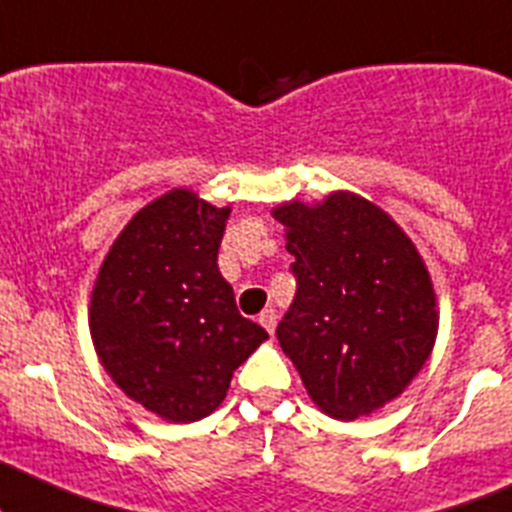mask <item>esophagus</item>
<instances>
[{
    "instance_id": "obj_1",
    "label": "esophagus",
    "mask_w": 512,
    "mask_h": 512,
    "mask_svg": "<svg viewBox=\"0 0 512 512\" xmlns=\"http://www.w3.org/2000/svg\"><path fill=\"white\" fill-rule=\"evenodd\" d=\"M257 320H260V325L265 327V330L270 332V335H272V332H275V325H277V312L272 310V307H270V310H262V312H260V317H257Z\"/></svg>"
}]
</instances>
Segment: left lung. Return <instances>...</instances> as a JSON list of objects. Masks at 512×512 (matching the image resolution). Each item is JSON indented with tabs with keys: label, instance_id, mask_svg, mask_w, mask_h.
I'll use <instances>...</instances> for the list:
<instances>
[{
	"label": "left lung",
	"instance_id": "8db88e82",
	"mask_svg": "<svg viewBox=\"0 0 512 512\" xmlns=\"http://www.w3.org/2000/svg\"><path fill=\"white\" fill-rule=\"evenodd\" d=\"M297 292L277 325L282 352L327 418L385 408L423 370L438 337L433 277L415 242L367 197L335 190L280 202Z\"/></svg>",
	"mask_w": 512,
	"mask_h": 512
}]
</instances>
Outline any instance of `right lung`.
Instances as JSON below:
<instances>
[{
  "label": "right lung",
  "instance_id": "obj_1",
  "mask_svg": "<svg viewBox=\"0 0 512 512\" xmlns=\"http://www.w3.org/2000/svg\"><path fill=\"white\" fill-rule=\"evenodd\" d=\"M232 207L175 187L135 212L99 265L89 335L127 398L167 423H195L227 398L237 367L267 340L242 317L217 267Z\"/></svg>",
  "mask_w": 512,
  "mask_h": 512
}]
</instances>
